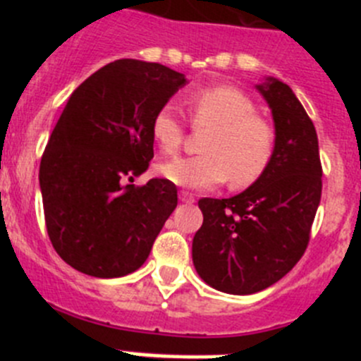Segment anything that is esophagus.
<instances>
[{
	"mask_svg": "<svg viewBox=\"0 0 361 361\" xmlns=\"http://www.w3.org/2000/svg\"><path fill=\"white\" fill-rule=\"evenodd\" d=\"M178 200H180V202L191 204V202H193V200H195V197L191 195L190 191H178Z\"/></svg>",
	"mask_w": 361,
	"mask_h": 361,
	"instance_id": "obj_1",
	"label": "esophagus"
}]
</instances>
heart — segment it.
<instances>
[{"label":"heart","instance_id":"obj_1","mask_svg":"<svg viewBox=\"0 0 361 361\" xmlns=\"http://www.w3.org/2000/svg\"><path fill=\"white\" fill-rule=\"evenodd\" d=\"M191 126L209 130L200 142V155L180 157L159 166L162 177L177 186L206 190L228 178L242 190L266 173L275 155V128L257 116L250 95L220 85L197 90L186 99ZM152 139L164 155H173L184 141V124L173 110L162 108L152 121Z\"/></svg>","mask_w":361,"mask_h":361}]
</instances>
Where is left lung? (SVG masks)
Masks as SVG:
<instances>
[{"instance_id": "8db88e82", "label": "left lung", "mask_w": 361, "mask_h": 361, "mask_svg": "<svg viewBox=\"0 0 361 361\" xmlns=\"http://www.w3.org/2000/svg\"><path fill=\"white\" fill-rule=\"evenodd\" d=\"M275 121V155L257 183L231 199H200L193 266L229 295H253L286 276L305 253L322 197L314 124L279 79L257 85Z\"/></svg>"}]
</instances>
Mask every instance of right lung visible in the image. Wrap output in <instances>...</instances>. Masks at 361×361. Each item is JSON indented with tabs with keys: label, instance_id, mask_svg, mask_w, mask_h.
Here are the masks:
<instances>
[{
	"label": "right lung",
	"instance_id": "right-lung-1",
	"mask_svg": "<svg viewBox=\"0 0 361 361\" xmlns=\"http://www.w3.org/2000/svg\"><path fill=\"white\" fill-rule=\"evenodd\" d=\"M184 85V73L164 65L117 59L70 95L41 157L39 186L50 242L73 269L117 279L146 262L177 208V186L132 183L153 159V117Z\"/></svg>",
	"mask_w": 361,
	"mask_h": 361
}]
</instances>
